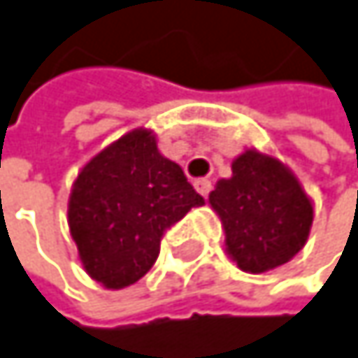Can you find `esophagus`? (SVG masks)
<instances>
[{
	"label": "esophagus",
	"instance_id": "34e87169",
	"mask_svg": "<svg viewBox=\"0 0 358 358\" xmlns=\"http://www.w3.org/2000/svg\"><path fill=\"white\" fill-rule=\"evenodd\" d=\"M194 188H196V192H199V194H203V196L207 199V196H209V192H211V188H213V184H211V180L199 178V180H194Z\"/></svg>",
	"mask_w": 358,
	"mask_h": 358
}]
</instances>
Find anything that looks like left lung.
<instances>
[{"instance_id": "8db88e82", "label": "left lung", "mask_w": 358, "mask_h": 358, "mask_svg": "<svg viewBox=\"0 0 358 358\" xmlns=\"http://www.w3.org/2000/svg\"><path fill=\"white\" fill-rule=\"evenodd\" d=\"M209 203L224 224L228 255L250 273L288 263L313 224V205L299 180L259 151L234 159L232 178L217 182Z\"/></svg>"}]
</instances>
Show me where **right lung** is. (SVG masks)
<instances>
[{"instance_id": "obj_1", "label": "right lung", "mask_w": 358, "mask_h": 358, "mask_svg": "<svg viewBox=\"0 0 358 358\" xmlns=\"http://www.w3.org/2000/svg\"><path fill=\"white\" fill-rule=\"evenodd\" d=\"M205 199L149 130H132L78 174L68 203L70 234L87 273L106 288L138 282L176 222Z\"/></svg>"}]
</instances>
